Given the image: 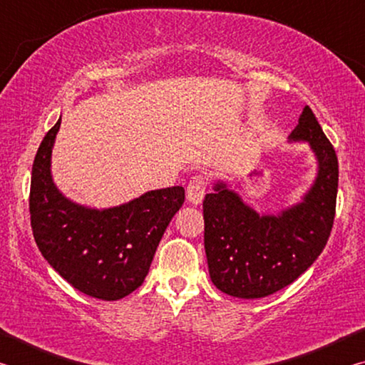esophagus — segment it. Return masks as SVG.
Instances as JSON below:
<instances>
[{
    "label": "esophagus",
    "instance_id": "34e87169",
    "mask_svg": "<svg viewBox=\"0 0 365 365\" xmlns=\"http://www.w3.org/2000/svg\"><path fill=\"white\" fill-rule=\"evenodd\" d=\"M206 195V182L201 175H196L190 180L188 187H187V200L191 202V205H201L202 200H205Z\"/></svg>",
    "mask_w": 365,
    "mask_h": 365
}]
</instances>
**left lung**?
Segmentation results:
<instances>
[{"mask_svg":"<svg viewBox=\"0 0 365 365\" xmlns=\"http://www.w3.org/2000/svg\"><path fill=\"white\" fill-rule=\"evenodd\" d=\"M288 143H307L317 163L316 178L298 202L277 212H259L220 178L205 197L207 267L222 293L242 299L274 294L304 274L329 242L338 159L309 106Z\"/></svg>","mask_w":365,"mask_h":365,"instance_id":"1","label":"left lung"}]
</instances>
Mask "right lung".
Here are the masks:
<instances>
[{"label": "right lung", "mask_w": 365, "mask_h": 365, "mask_svg": "<svg viewBox=\"0 0 365 365\" xmlns=\"http://www.w3.org/2000/svg\"><path fill=\"white\" fill-rule=\"evenodd\" d=\"M59 127L61 117L34 160V238L48 264L73 288L91 298L117 301L143 283L165 228L183 205L185 190H151L104 209L78 205L53 180L51 154Z\"/></svg>", "instance_id": "obj_1"}]
</instances>
